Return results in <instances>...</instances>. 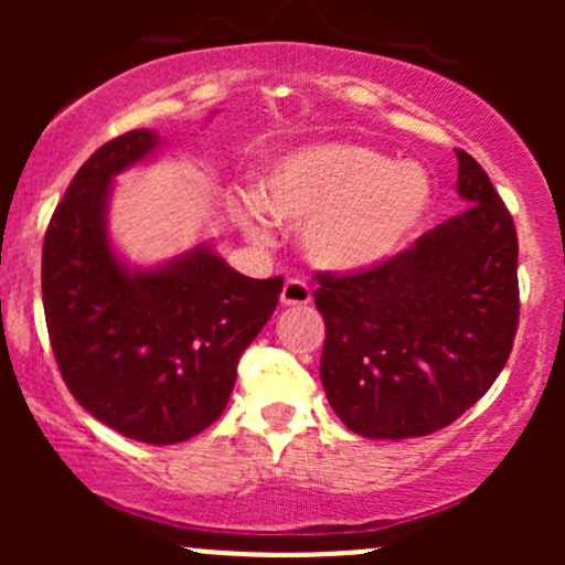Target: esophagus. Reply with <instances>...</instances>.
Segmentation results:
<instances>
[{
  "mask_svg": "<svg viewBox=\"0 0 565 565\" xmlns=\"http://www.w3.org/2000/svg\"><path fill=\"white\" fill-rule=\"evenodd\" d=\"M310 302H313V295H310V289L305 287L302 281L289 278V281L284 284L281 305H295V308H302V305H310Z\"/></svg>",
  "mask_w": 565,
  "mask_h": 565,
  "instance_id": "esophagus-1",
  "label": "esophagus"
}]
</instances>
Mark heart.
Returning a JSON list of instances; mask_svg holds the SVG:
<instances>
[{
	"label": "heart",
	"mask_w": 565,
	"mask_h": 565,
	"mask_svg": "<svg viewBox=\"0 0 565 565\" xmlns=\"http://www.w3.org/2000/svg\"><path fill=\"white\" fill-rule=\"evenodd\" d=\"M257 204L276 223L300 228V249L327 274H364L393 260L423 228L433 183L423 167L355 142H313L284 153L257 180ZM249 238L268 236L242 212Z\"/></svg>",
	"instance_id": "obj_1"
}]
</instances>
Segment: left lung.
Instances as JSON below:
<instances>
[{"mask_svg": "<svg viewBox=\"0 0 565 565\" xmlns=\"http://www.w3.org/2000/svg\"><path fill=\"white\" fill-rule=\"evenodd\" d=\"M462 215L380 268L319 276L329 406L364 438H419L451 425L499 377L518 329V236L470 153L457 151Z\"/></svg>", "mask_w": 565, "mask_h": 565, "instance_id": "left-lung-1", "label": "left lung"}]
</instances>
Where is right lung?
<instances>
[{
    "label": "right lung",
    "instance_id": "1",
    "mask_svg": "<svg viewBox=\"0 0 565 565\" xmlns=\"http://www.w3.org/2000/svg\"><path fill=\"white\" fill-rule=\"evenodd\" d=\"M164 146L157 129L108 140L79 167L42 249L50 342L74 398L121 436L167 446L210 427L236 364L274 316L281 278H246L212 244L140 268L108 233L114 178Z\"/></svg>",
    "mask_w": 565,
    "mask_h": 565
}]
</instances>
